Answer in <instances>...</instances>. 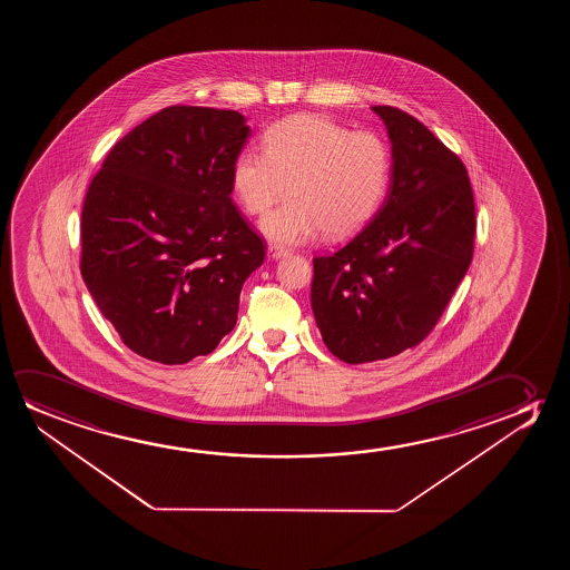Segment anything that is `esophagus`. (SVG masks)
<instances>
[{"mask_svg":"<svg viewBox=\"0 0 570 570\" xmlns=\"http://www.w3.org/2000/svg\"><path fill=\"white\" fill-rule=\"evenodd\" d=\"M286 255H288V249L282 247L278 243H271V245H268V257L281 258L286 257Z\"/></svg>","mask_w":570,"mask_h":570,"instance_id":"34e87169","label":"esophagus"}]
</instances>
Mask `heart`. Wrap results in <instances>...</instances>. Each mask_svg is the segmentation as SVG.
Returning <instances> with one entry per match:
<instances>
[{
  "label": "heart",
  "mask_w": 570,
  "mask_h": 570,
  "mask_svg": "<svg viewBox=\"0 0 570 570\" xmlns=\"http://www.w3.org/2000/svg\"><path fill=\"white\" fill-rule=\"evenodd\" d=\"M391 179V149L380 134L321 115H292L265 132V149L245 148L232 165V188L243 210L271 212L261 229L278 243L354 235L380 208Z\"/></svg>",
  "instance_id": "1"
}]
</instances>
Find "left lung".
Wrapping results in <instances>:
<instances>
[{
  "label": "left lung",
  "mask_w": 570,
  "mask_h": 570,
  "mask_svg": "<svg viewBox=\"0 0 570 570\" xmlns=\"http://www.w3.org/2000/svg\"><path fill=\"white\" fill-rule=\"evenodd\" d=\"M374 110L393 144L390 195L344 247L313 258L315 323L346 364L421 344L468 273L475 245V198L460 157L405 110Z\"/></svg>",
  "instance_id": "8db88e82"
}]
</instances>
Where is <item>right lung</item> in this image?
Masks as SVG:
<instances>
[{
  "label": "right lung",
  "mask_w": 570,
  "mask_h": 570,
  "mask_svg": "<svg viewBox=\"0 0 570 570\" xmlns=\"http://www.w3.org/2000/svg\"><path fill=\"white\" fill-rule=\"evenodd\" d=\"M237 110L173 105L112 146L87 188L79 268L120 341L187 364L235 327L266 245L232 203Z\"/></svg>",
  "instance_id": "add662e5"
}]
</instances>
